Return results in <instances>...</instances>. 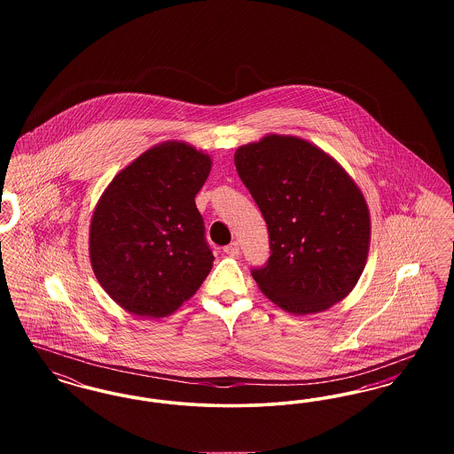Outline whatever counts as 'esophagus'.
I'll list each match as a JSON object with an SVG mask.
<instances>
[{"instance_id":"esophagus-1","label":"esophagus","mask_w":454,"mask_h":454,"mask_svg":"<svg viewBox=\"0 0 454 454\" xmlns=\"http://www.w3.org/2000/svg\"><path fill=\"white\" fill-rule=\"evenodd\" d=\"M224 252L231 257H238L239 255V243L238 241H231L228 247H224Z\"/></svg>"}]
</instances>
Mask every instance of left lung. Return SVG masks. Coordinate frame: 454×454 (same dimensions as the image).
Returning <instances> with one entry per match:
<instances>
[{
	"mask_svg": "<svg viewBox=\"0 0 454 454\" xmlns=\"http://www.w3.org/2000/svg\"><path fill=\"white\" fill-rule=\"evenodd\" d=\"M235 167L269 228L270 257L252 270L260 291L298 317L342 301L366 267L371 243L366 199L354 178L291 134L239 146Z\"/></svg>",
	"mask_w": 454,
	"mask_h": 454,
	"instance_id": "8db88e82",
	"label": "left lung"
}]
</instances>
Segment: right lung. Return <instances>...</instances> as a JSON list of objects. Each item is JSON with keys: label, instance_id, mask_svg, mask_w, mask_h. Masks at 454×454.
I'll return each instance as SVG.
<instances>
[{"label": "right lung", "instance_id": "obj_1", "mask_svg": "<svg viewBox=\"0 0 454 454\" xmlns=\"http://www.w3.org/2000/svg\"><path fill=\"white\" fill-rule=\"evenodd\" d=\"M211 167L207 153L165 141L139 154L100 195L90 223V263L130 315H172L211 272L215 255L195 207Z\"/></svg>", "mask_w": 454, "mask_h": 454}]
</instances>
